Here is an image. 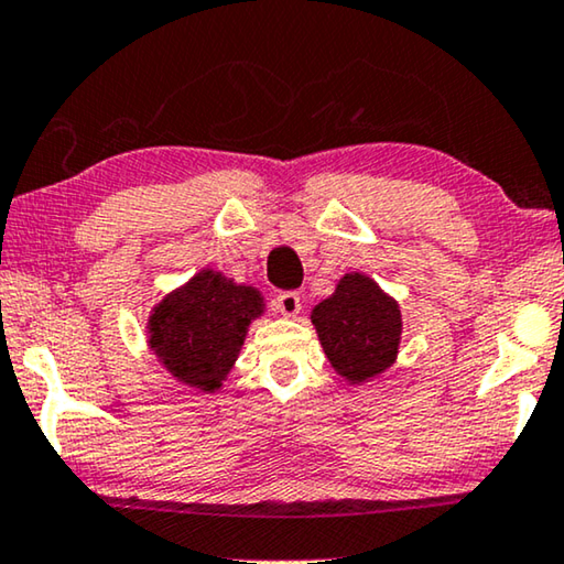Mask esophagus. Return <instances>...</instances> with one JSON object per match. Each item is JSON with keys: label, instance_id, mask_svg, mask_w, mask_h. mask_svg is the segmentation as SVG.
<instances>
[{"label": "esophagus", "instance_id": "1", "mask_svg": "<svg viewBox=\"0 0 564 564\" xmlns=\"http://www.w3.org/2000/svg\"><path fill=\"white\" fill-rule=\"evenodd\" d=\"M275 308H279L285 318L299 316V311H301V296H299V293H293V291L279 293V299H275Z\"/></svg>", "mask_w": 564, "mask_h": 564}]
</instances>
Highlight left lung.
Wrapping results in <instances>:
<instances>
[{
  "label": "left lung",
  "instance_id": "obj_1",
  "mask_svg": "<svg viewBox=\"0 0 564 564\" xmlns=\"http://www.w3.org/2000/svg\"><path fill=\"white\" fill-rule=\"evenodd\" d=\"M311 324L334 372L355 388L388 372L398 359L400 304L365 273H344L332 296L311 311Z\"/></svg>",
  "mask_w": 564,
  "mask_h": 564
}]
</instances>
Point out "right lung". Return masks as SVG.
Masks as SVG:
<instances>
[{
  "mask_svg": "<svg viewBox=\"0 0 564 564\" xmlns=\"http://www.w3.org/2000/svg\"><path fill=\"white\" fill-rule=\"evenodd\" d=\"M265 314L256 285L205 268L166 293L147 318V344L176 382L217 392L240 357L250 324Z\"/></svg>",
  "mask_w": 564,
  "mask_h": 564,
  "instance_id": "1",
  "label": "right lung"
}]
</instances>
